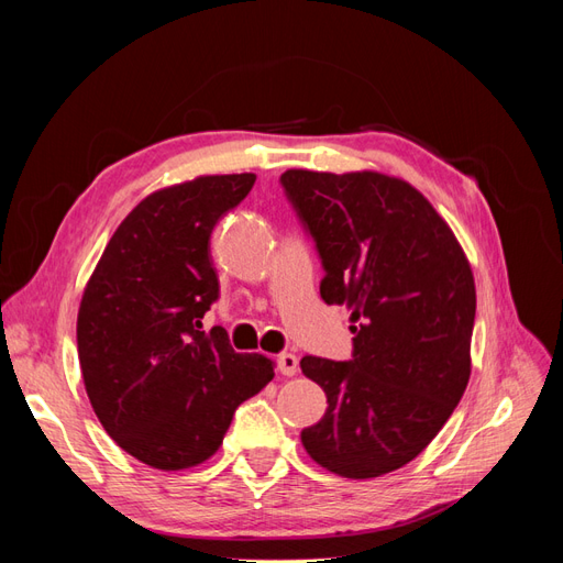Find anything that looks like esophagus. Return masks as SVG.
<instances>
[{
  "label": "esophagus",
  "instance_id": "obj_1",
  "mask_svg": "<svg viewBox=\"0 0 563 563\" xmlns=\"http://www.w3.org/2000/svg\"><path fill=\"white\" fill-rule=\"evenodd\" d=\"M277 368H279V373H284V376H296V373H298V356L288 354V352L279 354L277 356Z\"/></svg>",
  "mask_w": 563,
  "mask_h": 563
}]
</instances>
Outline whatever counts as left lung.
I'll list each match as a JSON object with an SVG mask.
<instances>
[{
	"label": "left lung",
	"instance_id": "obj_1",
	"mask_svg": "<svg viewBox=\"0 0 563 563\" xmlns=\"http://www.w3.org/2000/svg\"><path fill=\"white\" fill-rule=\"evenodd\" d=\"M282 185L314 236L327 305H347L352 362L302 356L327 413L300 432L317 465L373 479L444 428L472 373L476 288L444 218L404 178L288 168Z\"/></svg>",
	"mask_w": 563,
	"mask_h": 563
}]
</instances>
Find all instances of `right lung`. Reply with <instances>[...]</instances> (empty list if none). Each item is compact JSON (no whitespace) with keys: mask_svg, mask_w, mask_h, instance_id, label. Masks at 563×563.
I'll use <instances>...</instances> for the list:
<instances>
[{"mask_svg":"<svg viewBox=\"0 0 563 563\" xmlns=\"http://www.w3.org/2000/svg\"><path fill=\"white\" fill-rule=\"evenodd\" d=\"M255 174L197 176L135 207L100 255L77 314L84 387L100 424L141 463L178 472L220 449L236 406L275 378V362L234 352L203 329L218 298L211 232Z\"/></svg>","mask_w":563,"mask_h":563,"instance_id":"right-lung-1","label":"right lung"}]
</instances>
